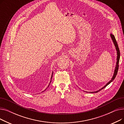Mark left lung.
Segmentation results:
<instances>
[{
	"label": "left lung",
	"instance_id": "left-lung-1",
	"mask_svg": "<svg viewBox=\"0 0 124 124\" xmlns=\"http://www.w3.org/2000/svg\"><path fill=\"white\" fill-rule=\"evenodd\" d=\"M110 37H111V38H112V39L113 41V42H114V45H115V46L116 50V51H117V62H116V69H115V72H114L113 77V78H112V80H110L103 87L101 88V89H100V90H98V91H96V92H90V93H97V92H99V91H100V90H101V89H103L104 88H105L107 85H108V84H109L110 82H112V81L114 80V79L115 78V77H116V74H117V73H118V69H119V60H120V50H119V47H118V43H117V42H116V40L115 36H114L113 35H112V34H110ZM87 93H88V92H87Z\"/></svg>",
	"mask_w": 124,
	"mask_h": 124
}]
</instances>
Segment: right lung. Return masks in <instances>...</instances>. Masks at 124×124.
Wrapping results in <instances>:
<instances>
[{
    "label": "right lung",
    "instance_id": "obj_1",
    "mask_svg": "<svg viewBox=\"0 0 124 124\" xmlns=\"http://www.w3.org/2000/svg\"><path fill=\"white\" fill-rule=\"evenodd\" d=\"M52 75H52V77H51V81H50V83L51 82V80H52ZM50 84H49V86H48V87L49 86V85H50ZM46 90V89L45 90Z\"/></svg>",
    "mask_w": 124,
    "mask_h": 124
}]
</instances>
